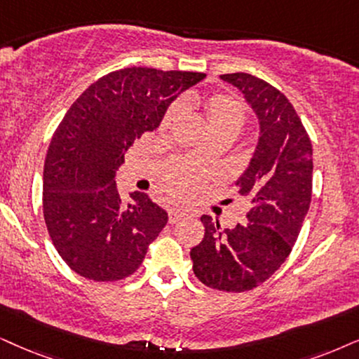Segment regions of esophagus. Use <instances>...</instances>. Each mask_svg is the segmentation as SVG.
<instances>
[{"label":"esophagus","instance_id":"esophagus-1","mask_svg":"<svg viewBox=\"0 0 359 359\" xmlns=\"http://www.w3.org/2000/svg\"><path fill=\"white\" fill-rule=\"evenodd\" d=\"M185 215H187V212L180 210V208H170V210H169V222H170V224H175V222L184 219Z\"/></svg>","mask_w":359,"mask_h":359}]
</instances>
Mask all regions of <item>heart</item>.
<instances>
[{
    "label": "heart",
    "mask_w": 359,
    "mask_h": 359,
    "mask_svg": "<svg viewBox=\"0 0 359 359\" xmlns=\"http://www.w3.org/2000/svg\"><path fill=\"white\" fill-rule=\"evenodd\" d=\"M205 116L207 126L212 134L232 133L237 135L247 119L245 104L235 96L224 93H213L207 97H198L197 94H185L179 102H174L167 109L164 119L161 122V130H169L174 122L180 117V112L198 111ZM208 175L207 170L194 165L185 158H174L164 165L161 179L164 189L175 198L190 197L201 189V185Z\"/></svg>",
    "instance_id": "heart-1"
}]
</instances>
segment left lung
<instances>
[{
  "mask_svg": "<svg viewBox=\"0 0 359 359\" xmlns=\"http://www.w3.org/2000/svg\"><path fill=\"white\" fill-rule=\"evenodd\" d=\"M250 104L260 137L237 180L250 201L247 222L220 229L202 215V242L190 250L194 273L220 292H248L266 281L292 252L311 202L313 149L297 111L283 93L247 72L222 74Z\"/></svg>",
  "mask_w": 359,
  "mask_h": 359,
  "instance_id": "8db88e82",
  "label": "left lung"
}]
</instances>
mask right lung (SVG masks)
<instances>
[{"mask_svg":"<svg viewBox=\"0 0 359 359\" xmlns=\"http://www.w3.org/2000/svg\"><path fill=\"white\" fill-rule=\"evenodd\" d=\"M203 72L126 67L90 84L62 117L43 174V212L49 237L71 270L94 281L133 275L167 212L144 192L122 202L116 170L144 133L161 124L170 102Z\"/></svg>","mask_w":359,"mask_h":359,"instance_id":"add662e5","label":"right lung"}]
</instances>
